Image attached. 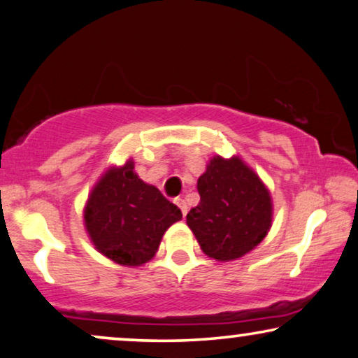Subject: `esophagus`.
<instances>
[{"instance_id":"esophagus-1","label":"esophagus","mask_w":358,"mask_h":358,"mask_svg":"<svg viewBox=\"0 0 358 358\" xmlns=\"http://www.w3.org/2000/svg\"><path fill=\"white\" fill-rule=\"evenodd\" d=\"M175 204H176V206H178L180 209H182L183 216H187L188 206H187V203H185V199H182V198H175Z\"/></svg>"}]
</instances>
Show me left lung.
I'll use <instances>...</instances> for the list:
<instances>
[{
  "label": "left lung",
  "mask_w": 358,
  "mask_h": 358,
  "mask_svg": "<svg viewBox=\"0 0 358 358\" xmlns=\"http://www.w3.org/2000/svg\"><path fill=\"white\" fill-rule=\"evenodd\" d=\"M196 187L201 199L187 214V224L209 259H241L268 234L273 221L270 189L239 155H214Z\"/></svg>",
  "instance_id": "obj_1"
}]
</instances>
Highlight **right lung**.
Segmentation results:
<instances>
[{
	"label": "right lung",
	"mask_w": 358,
	"mask_h": 358,
	"mask_svg": "<svg viewBox=\"0 0 358 358\" xmlns=\"http://www.w3.org/2000/svg\"><path fill=\"white\" fill-rule=\"evenodd\" d=\"M182 211L134 170V160L108 166L83 208L87 234L99 254L122 266L154 259L162 237Z\"/></svg>",
	"instance_id": "add662e5"
}]
</instances>
